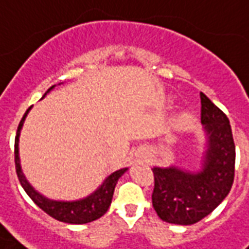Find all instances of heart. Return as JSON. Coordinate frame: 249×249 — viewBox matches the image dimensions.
Listing matches in <instances>:
<instances>
[{
  "instance_id": "1",
  "label": "heart",
  "mask_w": 249,
  "mask_h": 249,
  "mask_svg": "<svg viewBox=\"0 0 249 249\" xmlns=\"http://www.w3.org/2000/svg\"><path fill=\"white\" fill-rule=\"evenodd\" d=\"M193 119H194V116L191 113H183L177 119V126L179 129H185L193 123Z\"/></svg>"
}]
</instances>
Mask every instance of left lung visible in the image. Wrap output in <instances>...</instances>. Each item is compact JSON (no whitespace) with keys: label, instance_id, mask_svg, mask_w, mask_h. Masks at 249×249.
Listing matches in <instances>:
<instances>
[{"label":"left lung","instance_id":"left-lung-1","mask_svg":"<svg viewBox=\"0 0 249 249\" xmlns=\"http://www.w3.org/2000/svg\"><path fill=\"white\" fill-rule=\"evenodd\" d=\"M201 123L205 151L198 170L171 164L152 168V205L163 221L191 225L210 214L233 185L234 148L229 120L201 93Z\"/></svg>","mask_w":249,"mask_h":249}]
</instances>
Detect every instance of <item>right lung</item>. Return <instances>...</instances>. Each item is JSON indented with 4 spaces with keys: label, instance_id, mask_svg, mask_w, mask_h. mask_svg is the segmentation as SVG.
Returning <instances> with one entry per match:
<instances>
[{
    "label": "right lung",
    "instance_id": "1",
    "mask_svg": "<svg viewBox=\"0 0 249 249\" xmlns=\"http://www.w3.org/2000/svg\"><path fill=\"white\" fill-rule=\"evenodd\" d=\"M53 88H55V85L47 90L44 97ZM31 109H32V107H29L25 112V114L22 116L21 121L18 124V128H17V135H16L15 140L16 173H17V177H18V180L21 183L22 189L25 190L29 198L39 206L40 209L44 210L47 214H50L58 221L67 222V224H88V222L98 220L109 209V206L112 203L114 187L117 185V180L128 171V167L120 168L117 171L109 174L107 178L104 179V182L91 194H89L88 197L81 198V199H74V201H62L60 199L59 201V199H51V198L43 196L41 193H39L34 186L28 182V179L25 178V175L22 173L21 160H20V149H18L20 135H21L24 121L27 119L28 113H29Z\"/></svg>",
    "mask_w": 249,
    "mask_h": 249
}]
</instances>
